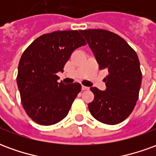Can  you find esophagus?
Returning <instances> with one entry per match:
<instances>
[{"mask_svg": "<svg viewBox=\"0 0 156 156\" xmlns=\"http://www.w3.org/2000/svg\"><path fill=\"white\" fill-rule=\"evenodd\" d=\"M89 89V88L88 87H86V86H82V90H88Z\"/></svg>", "mask_w": 156, "mask_h": 156, "instance_id": "esophagus-1", "label": "esophagus"}]
</instances>
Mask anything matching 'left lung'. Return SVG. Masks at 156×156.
I'll return each mask as SVG.
<instances>
[{"label":"left lung","mask_w":156,"mask_h":156,"mask_svg":"<svg viewBox=\"0 0 156 156\" xmlns=\"http://www.w3.org/2000/svg\"><path fill=\"white\" fill-rule=\"evenodd\" d=\"M91 48L100 69H107L106 89L90 88L94 99L88 109L97 120L117 124L130 115L139 98L142 81L140 61L121 37L102 29L79 31Z\"/></svg>","instance_id":"left-lung-1"}]
</instances>
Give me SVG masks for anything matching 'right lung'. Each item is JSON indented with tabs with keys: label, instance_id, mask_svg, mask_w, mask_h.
I'll use <instances>...</instances> for the list:
<instances>
[{
	"label": "right lung",
	"instance_id": "obj_1",
	"mask_svg": "<svg viewBox=\"0 0 156 156\" xmlns=\"http://www.w3.org/2000/svg\"><path fill=\"white\" fill-rule=\"evenodd\" d=\"M86 45L79 31H57L40 36L22 53L16 83L22 106L41 125L60 122L68 114L81 84L58 83V72L75 49Z\"/></svg>",
	"mask_w": 156,
	"mask_h": 156
}]
</instances>
